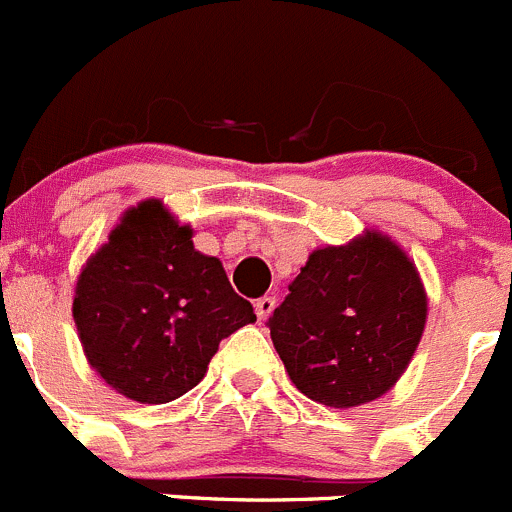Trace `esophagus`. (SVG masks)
Instances as JSON below:
<instances>
[{
  "label": "esophagus",
  "instance_id": "1",
  "mask_svg": "<svg viewBox=\"0 0 512 512\" xmlns=\"http://www.w3.org/2000/svg\"><path fill=\"white\" fill-rule=\"evenodd\" d=\"M272 310H275V298H272V295H265V298H260L255 303V313H257V318H260V321H267Z\"/></svg>",
  "mask_w": 512,
  "mask_h": 512
}]
</instances>
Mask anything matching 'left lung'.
Returning a JSON list of instances; mask_svg holds the SVG:
<instances>
[{
  "instance_id": "8db88e82",
  "label": "left lung",
  "mask_w": 512,
  "mask_h": 512,
  "mask_svg": "<svg viewBox=\"0 0 512 512\" xmlns=\"http://www.w3.org/2000/svg\"><path fill=\"white\" fill-rule=\"evenodd\" d=\"M270 315V338L308 399L351 409L407 371L427 323V293L407 252L366 229L308 257Z\"/></svg>"
}]
</instances>
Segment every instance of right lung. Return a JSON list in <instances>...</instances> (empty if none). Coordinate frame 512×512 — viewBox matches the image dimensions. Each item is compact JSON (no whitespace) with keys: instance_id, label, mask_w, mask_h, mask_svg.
Listing matches in <instances>:
<instances>
[{"instance_id":"obj_1","label":"right lung","mask_w":512,"mask_h":512,"mask_svg":"<svg viewBox=\"0 0 512 512\" xmlns=\"http://www.w3.org/2000/svg\"><path fill=\"white\" fill-rule=\"evenodd\" d=\"M191 234L159 199H146L123 214L75 285L73 318L88 364L141 404L194 389L219 341L257 321L222 262L194 250Z\"/></svg>"}]
</instances>
